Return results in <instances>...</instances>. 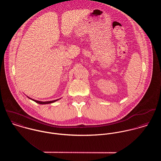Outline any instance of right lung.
<instances>
[{"label":"right lung","mask_w":161,"mask_h":161,"mask_svg":"<svg viewBox=\"0 0 161 161\" xmlns=\"http://www.w3.org/2000/svg\"><path fill=\"white\" fill-rule=\"evenodd\" d=\"M26 97H27V96H26ZM28 97V98H30V100H33V101L35 102L36 103H39V104H42V105H45V104H49V103H54V102H56V101L59 100V99H61V98H59V99H57V100H51V101L42 102V101H38V100H34V99H33V98H30V97Z\"/></svg>","instance_id":"add662e5"}]
</instances>
